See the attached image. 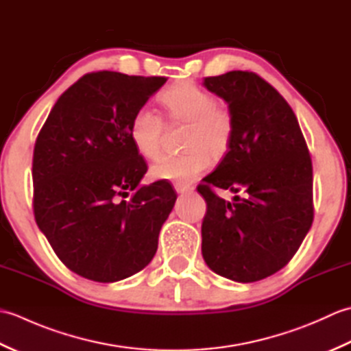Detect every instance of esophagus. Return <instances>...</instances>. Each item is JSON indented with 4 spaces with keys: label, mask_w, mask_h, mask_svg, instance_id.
<instances>
[{
    "label": "esophagus",
    "mask_w": 351,
    "mask_h": 351,
    "mask_svg": "<svg viewBox=\"0 0 351 351\" xmlns=\"http://www.w3.org/2000/svg\"><path fill=\"white\" fill-rule=\"evenodd\" d=\"M175 190L176 193H180V195H184V193H189L193 190V187L187 184H175Z\"/></svg>",
    "instance_id": "1"
}]
</instances>
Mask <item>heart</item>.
<instances>
[{"mask_svg":"<svg viewBox=\"0 0 351 351\" xmlns=\"http://www.w3.org/2000/svg\"><path fill=\"white\" fill-rule=\"evenodd\" d=\"M160 102L169 125H185L181 138L185 152L162 156L151 167V175L178 184L195 181L208 167L210 156L221 160L229 152L235 134L234 114L220 106L213 93L190 81L170 87L160 96ZM164 131L166 123L151 107H140L131 117L130 138L147 160L160 155Z\"/></svg>","mask_w":351,"mask_h":351,"instance_id":"1","label":"heart"}]
</instances>
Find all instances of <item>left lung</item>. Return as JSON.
<instances>
[{
	"mask_svg": "<svg viewBox=\"0 0 351 351\" xmlns=\"http://www.w3.org/2000/svg\"><path fill=\"white\" fill-rule=\"evenodd\" d=\"M234 114L229 152L197 191L206 200L202 255L208 267L237 282H256L279 271L314 220L312 161L293 108L250 71L204 78ZM214 188L242 191L232 203Z\"/></svg>",
	"mask_w": 351,
	"mask_h": 351,
	"instance_id": "obj_1",
	"label": "left lung"
}]
</instances>
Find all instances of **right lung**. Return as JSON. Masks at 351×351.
I'll list each match as a JSON object with an SVG mask.
<instances>
[{"mask_svg":"<svg viewBox=\"0 0 351 351\" xmlns=\"http://www.w3.org/2000/svg\"><path fill=\"white\" fill-rule=\"evenodd\" d=\"M166 81L86 73L58 98L36 138V223L58 259L86 279L130 278L158 247L176 193L164 181L136 189L147 164L130 138V122ZM130 191L136 193L125 201Z\"/></svg>","mask_w":351,"mask_h":351,"instance_id":"add662e5","label":"right lung"}]
</instances>
